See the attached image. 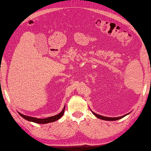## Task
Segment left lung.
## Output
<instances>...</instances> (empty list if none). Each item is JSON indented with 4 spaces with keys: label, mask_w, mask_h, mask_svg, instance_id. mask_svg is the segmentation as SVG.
Masks as SVG:
<instances>
[{
    "label": "left lung",
    "mask_w": 151,
    "mask_h": 151,
    "mask_svg": "<svg viewBox=\"0 0 151 151\" xmlns=\"http://www.w3.org/2000/svg\"><path fill=\"white\" fill-rule=\"evenodd\" d=\"M93 114L94 115H95V116H96V117H97V118H99V119H101V120H106V121H115V120H119V119H121V118H124V116H126V115H127V114H129V113L127 114H126V115H124V116H120V117H116V118L106 117V116H101V115H99V114H97L94 113L93 112Z\"/></svg>",
    "instance_id": "1"
}]
</instances>
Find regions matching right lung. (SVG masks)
Masks as SVG:
<instances>
[{"label":"right lung","instance_id":"add662e5","mask_svg":"<svg viewBox=\"0 0 151 151\" xmlns=\"http://www.w3.org/2000/svg\"><path fill=\"white\" fill-rule=\"evenodd\" d=\"M64 110H65V106L64 107V109H63V110H62V112L60 114H58L53 116H51V117H49V118H43V119L37 118H34V117H30V116L24 115V114H22L19 113V112H18V113H19V114L23 118L25 119V120H27L28 121H30V122H35V123H37V124H43L50 123V122H55L56 120H58V119L60 118L62 116H63L64 113Z\"/></svg>","mask_w":151,"mask_h":151}]
</instances>
